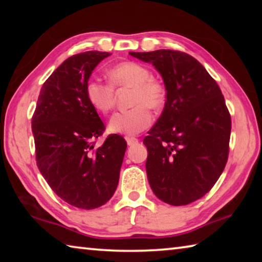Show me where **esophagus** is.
Wrapping results in <instances>:
<instances>
[{
	"label": "esophagus",
	"mask_w": 262,
	"mask_h": 262,
	"mask_svg": "<svg viewBox=\"0 0 262 262\" xmlns=\"http://www.w3.org/2000/svg\"><path fill=\"white\" fill-rule=\"evenodd\" d=\"M126 141H127V144L128 145H134V144H136L137 142H139V140L136 139V137H126Z\"/></svg>",
	"instance_id": "34e87169"
}]
</instances>
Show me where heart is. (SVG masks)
Wrapping results in <instances>:
<instances>
[{
  "label": "heart",
  "instance_id": "1",
  "mask_svg": "<svg viewBox=\"0 0 262 262\" xmlns=\"http://www.w3.org/2000/svg\"><path fill=\"white\" fill-rule=\"evenodd\" d=\"M110 83L96 79L88 81L85 96L100 113H107L114 106L113 88H132V108L117 112L111 118L108 128L112 133L136 135L148 128L152 122V110L162 108L166 101V86L161 79L152 76L151 70L135 61H123L113 66L107 72Z\"/></svg>",
  "mask_w": 262,
  "mask_h": 262
}]
</instances>
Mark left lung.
Masks as SVG:
<instances>
[{"instance_id": "left-lung-1", "label": "left lung", "mask_w": 262, "mask_h": 262, "mask_svg": "<svg viewBox=\"0 0 262 262\" xmlns=\"http://www.w3.org/2000/svg\"><path fill=\"white\" fill-rule=\"evenodd\" d=\"M129 54L151 62L166 86L163 113L143 143L155 195L171 206L201 199L223 172L231 117L219 84L187 53L171 50Z\"/></svg>"}]
</instances>
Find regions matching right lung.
<instances>
[{"label":"right lung","mask_w":262,"mask_h":262,"mask_svg":"<svg viewBox=\"0 0 262 262\" xmlns=\"http://www.w3.org/2000/svg\"><path fill=\"white\" fill-rule=\"evenodd\" d=\"M111 53L89 51L63 61L40 90L32 117L35 159L57 196L79 209L105 205L119 183L127 142L111 134L85 96L92 70Z\"/></svg>","instance_id":"obj_1"}]
</instances>
